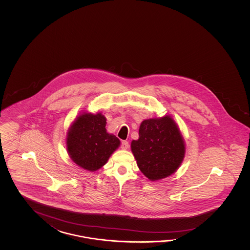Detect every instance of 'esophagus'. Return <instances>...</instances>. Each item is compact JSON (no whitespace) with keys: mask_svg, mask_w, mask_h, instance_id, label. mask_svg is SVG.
<instances>
[{"mask_svg":"<svg viewBox=\"0 0 250 250\" xmlns=\"http://www.w3.org/2000/svg\"><path fill=\"white\" fill-rule=\"evenodd\" d=\"M128 146H129V145H128V142L126 141V140H124V141L122 142V148H123V150H127V149L128 148Z\"/></svg>","mask_w":250,"mask_h":250,"instance_id":"obj_1","label":"esophagus"}]
</instances>
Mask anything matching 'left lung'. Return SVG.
Here are the masks:
<instances>
[{"label": "left lung", "instance_id": "8db88e82", "mask_svg": "<svg viewBox=\"0 0 250 250\" xmlns=\"http://www.w3.org/2000/svg\"><path fill=\"white\" fill-rule=\"evenodd\" d=\"M131 152L140 171L149 181H160L180 168L186 154L181 129L170 115L144 120Z\"/></svg>", "mask_w": 250, "mask_h": 250}]
</instances>
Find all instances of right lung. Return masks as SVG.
Segmentation results:
<instances>
[{
	"label": "right lung",
	"instance_id": "1",
	"mask_svg": "<svg viewBox=\"0 0 250 250\" xmlns=\"http://www.w3.org/2000/svg\"><path fill=\"white\" fill-rule=\"evenodd\" d=\"M106 123L102 112L84 110L70 124L66 134V148L70 159L80 168L88 171L101 169L121 146L116 136L107 132Z\"/></svg>",
	"mask_w": 250,
	"mask_h": 250
}]
</instances>
